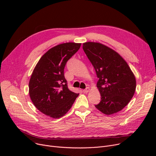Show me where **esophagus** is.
<instances>
[{
    "mask_svg": "<svg viewBox=\"0 0 156 156\" xmlns=\"http://www.w3.org/2000/svg\"><path fill=\"white\" fill-rule=\"evenodd\" d=\"M89 90H90V88H89L88 87H87V88H86L85 89H84V90H83V93L87 94V93H88V92H89Z\"/></svg>",
    "mask_w": 156,
    "mask_h": 156,
    "instance_id": "esophagus-1",
    "label": "esophagus"
}]
</instances>
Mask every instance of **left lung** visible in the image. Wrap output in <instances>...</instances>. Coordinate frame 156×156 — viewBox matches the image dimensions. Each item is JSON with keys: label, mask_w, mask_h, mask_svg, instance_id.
<instances>
[{"label": "left lung", "mask_w": 156, "mask_h": 156, "mask_svg": "<svg viewBox=\"0 0 156 156\" xmlns=\"http://www.w3.org/2000/svg\"><path fill=\"white\" fill-rule=\"evenodd\" d=\"M83 49L95 70L101 102L95 108L111 115L123 109L135 94L136 80L122 57L100 43L86 42Z\"/></svg>", "instance_id": "8db88e82"}]
</instances>
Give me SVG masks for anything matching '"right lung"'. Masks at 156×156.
<instances>
[{"instance_id": "right-lung-1", "label": "right lung", "mask_w": 156, "mask_h": 156, "mask_svg": "<svg viewBox=\"0 0 156 156\" xmlns=\"http://www.w3.org/2000/svg\"><path fill=\"white\" fill-rule=\"evenodd\" d=\"M81 44L64 43L51 48L40 59L29 82V94L40 112L54 119L71 109L79 94L69 90L64 69Z\"/></svg>"}]
</instances>
